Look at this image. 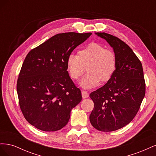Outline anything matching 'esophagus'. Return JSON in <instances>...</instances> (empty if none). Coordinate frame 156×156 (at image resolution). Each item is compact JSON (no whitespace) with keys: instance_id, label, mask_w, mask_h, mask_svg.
Segmentation results:
<instances>
[{"instance_id":"1","label":"esophagus","mask_w":156,"mask_h":156,"mask_svg":"<svg viewBox=\"0 0 156 156\" xmlns=\"http://www.w3.org/2000/svg\"><path fill=\"white\" fill-rule=\"evenodd\" d=\"M81 94H82V97H83V99L87 98L89 96V94H88V93L87 91L83 90V91L81 92Z\"/></svg>"}]
</instances>
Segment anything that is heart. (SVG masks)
Returning a JSON list of instances; mask_svg holds the SVG:
<instances>
[{
	"instance_id": "b5f03b06",
	"label": "heart",
	"mask_w": 156,
	"mask_h": 156,
	"mask_svg": "<svg viewBox=\"0 0 156 156\" xmlns=\"http://www.w3.org/2000/svg\"><path fill=\"white\" fill-rule=\"evenodd\" d=\"M116 66L115 52L97 42H91L79 50L77 55H69L66 60L67 71L73 80L82 75L86 68L87 73L79 83L84 89L96 87L100 81H109L116 72Z\"/></svg>"
}]
</instances>
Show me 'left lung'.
Returning a JSON list of instances; mask_svg holds the SVG:
<instances>
[{
    "label": "left lung",
    "mask_w": 156,
    "mask_h": 156,
    "mask_svg": "<svg viewBox=\"0 0 156 156\" xmlns=\"http://www.w3.org/2000/svg\"><path fill=\"white\" fill-rule=\"evenodd\" d=\"M116 53L117 66L111 79L90 94L94 103L90 121L96 129L109 132L124 127L134 119L145 96L143 66L129 47L119 37L97 32Z\"/></svg>",
    "instance_id": "left-lung-1"
}]
</instances>
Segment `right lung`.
<instances>
[{
    "instance_id": "1",
    "label": "right lung",
    "mask_w": 156,
    "mask_h": 156,
    "mask_svg": "<svg viewBox=\"0 0 156 156\" xmlns=\"http://www.w3.org/2000/svg\"><path fill=\"white\" fill-rule=\"evenodd\" d=\"M91 34H56L27 55L19 75L17 92L23 116L37 129H62L68 124L71 111L81 102V92L69 76L66 60Z\"/></svg>"
}]
</instances>
